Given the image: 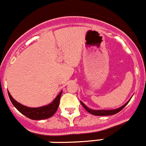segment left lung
<instances>
[{"mask_svg":"<svg viewBox=\"0 0 146 146\" xmlns=\"http://www.w3.org/2000/svg\"><path fill=\"white\" fill-rule=\"evenodd\" d=\"M128 102H127L125 104H124L123 106H122L119 108L117 109V110H90L89 108L86 107V105H84V104L83 102H81V104H82L83 107L85 108V110H86L88 112H89L90 114H94V115H96V116H108V115H113V114H115L117 113H118L119 111H120L127 104H128Z\"/></svg>","mask_w":146,"mask_h":146,"instance_id":"8db88e82","label":"left lung"}]
</instances>
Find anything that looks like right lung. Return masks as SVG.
I'll return each mask as SVG.
<instances>
[{
	"label": "right lung",
	"instance_id": "obj_1",
	"mask_svg": "<svg viewBox=\"0 0 146 146\" xmlns=\"http://www.w3.org/2000/svg\"><path fill=\"white\" fill-rule=\"evenodd\" d=\"M8 94H9V96L10 98L11 102H12L13 105L16 107L18 111H19L21 114L25 115L26 117H27L29 119L39 120V119L50 118V117L52 116L53 114L56 112V111L58 110V106H59L60 99L62 92L58 95V96L54 99V101L52 102L51 104H50L49 105L44 106V107H38V108H31V107H25V106L19 104L16 100H14L9 92Z\"/></svg>",
	"mask_w": 146,
	"mask_h": 146
}]
</instances>
